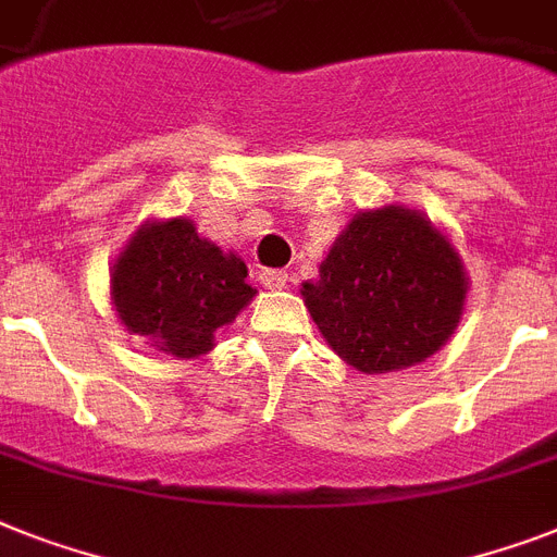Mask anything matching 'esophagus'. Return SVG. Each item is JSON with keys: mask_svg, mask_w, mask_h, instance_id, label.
<instances>
[{"mask_svg": "<svg viewBox=\"0 0 557 557\" xmlns=\"http://www.w3.org/2000/svg\"><path fill=\"white\" fill-rule=\"evenodd\" d=\"M260 283L271 292H280V288H286L288 283V274L283 269H263L260 271Z\"/></svg>", "mask_w": 557, "mask_h": 557, "instance_id": "1", "label": "esophagus"}]
</instances>
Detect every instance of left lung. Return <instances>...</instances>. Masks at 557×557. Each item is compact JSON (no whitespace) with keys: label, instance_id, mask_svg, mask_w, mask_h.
<instances>
[{"label":"left lung","instance_id":"obj_1","mask_svg":"<svg viewBox=\"0 0 557 557\" xmlns=\"http://www.w3.org/2000/svg\"><path fill=\"white\" fill-rule=\"evenodd\" d=\"M460 255L420 211L383 206L355 214L302 283L311 320L357 372L386 374L446 346L463 314Z\"/></svg>","mask_w":557,"mask_h":557}]
</instances>
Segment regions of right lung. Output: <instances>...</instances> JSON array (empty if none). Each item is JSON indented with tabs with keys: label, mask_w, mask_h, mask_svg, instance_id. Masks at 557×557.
<instances>
[{
	"label": "right lung",
	"mask_w": 557,
	"mask_h": 557,
	"mask_svg": "<svg viewBox=\"0 0 557 557\" xmlns=\"http://www.w3.org/2000/svg\"><path fill=\"white\" fill-rule=\"evenodd\" d=\"M246 277V263L200 237L191 220H148L116 257L111 300L131 334L191 360L214 349L216 329L251 302L257 288Z\"/></svg>",
	"instance_id": "right-lung-1"
}]
</instances>
